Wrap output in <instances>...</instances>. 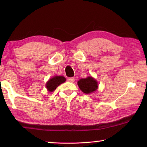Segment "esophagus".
I'll return each instance as SVG.
<instances>
[{
    "instance_id": "1",
    "label": "esophagus",
    "mask_w": 147,
    "mask_h": 147,
    "mask_svg": "<svg viewBox=\"0 0 147 147\" xmlns=\"http://www.w3.org/2000/svg\"><path fill=\"white\" fill-rule=\"evenodd\" d=\"M68 80H69V82H74V81H75V79H74V78H69V79H68Z\"/></svg>"
}]
</instances>
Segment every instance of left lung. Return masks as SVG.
Wrapping results in <instances>:
<instances>
[{
	"instance_id": "left-lung-1",
	"label": "left lung",
	"mask_w": 147,
	"mask_h": 147,
	"mask_svg": "<svg viewBox=\"0 0 147 147\" xmlns=\"http://www.w3.org/2000/svg\"><path fill=\"white\" fill-rule=\"evenodd\" d=\"M78 84L80 90L85 94H90L96 91L98 86L97 82L92 77H88L85 79L80 80Z\"/></svg>"
}]
</instances>
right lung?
<instances>
[{"instance_id": "add662e5", "label": "right lung", "mask_w": 147, "mask_h": 147, "mask_svg": "<svg viewBox=\"0 0 147 147\" xmlns=\"http://www.w3.org/2000/svg\"><path fill=\"white\" fill-rule=\"evenodd\" d=\"M65 80L66 79L63 76H55L47 82L46 87L49 92H53L57 88L58 86L65 82Z\"/></svg>"}]
</instances>
